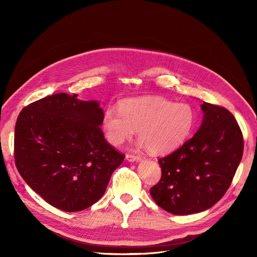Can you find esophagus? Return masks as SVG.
<instances>
[{
	"mask_svg": "<svg viewBox=\"0 0 257 257\" xmlns=\"http://www.w3.org/2000/svg\"><path fill=\"white\" fill-rule=\"evenodd\" d=\"M125 160H126L127 162H138V161H141V158L137 157V155L126 154V155H125Z\"/></svg>",
	"mask_w": 257,
	"mask_h": 257,
	"instance_id": "obj_1",
	"label": "esophagus"
}]
</instances>
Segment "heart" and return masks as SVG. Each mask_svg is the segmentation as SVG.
<instances>
[{
	"instance_id": "b5f03b06",
	"label": "heart",
	"mask_w": 257,
	"mask_h": 257,
	"mask_svg": "<svg viewBox=\"0 0 257 257\" xmlns=\"http://www.w3.org/2000/svg\"><path fill=\"white\" fill-rule=\"evenodd\" d=\"M196 114L188 103H174L163 96L125 99L119 110L108 108L102 119L107 142L119 147L135 134L136 146L149 148L154 154H165L180 147L194 127Z\"/></svg>"
}]
</instances>
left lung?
Here are the masks:
<instances>
[{
	"instance_id": "obj_1",
	"label": "left lung",
	"mask_w": 257,
	"mask_h": 257,
	"mask_svg": "<svg viewBox=\"0 0 257 257\" xmlns=\"http://www.w3.org/2000/svg\"><path fill=\"white\" fill-rule=\"evenodd\" d=\"M203 121L182 147L158 162L160 182L152 186L153 200L167 212H203L226 193L242 159L243 138L227 109L203 102Z\"/></svg>"
}]
</instances>
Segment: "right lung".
Segmentation results:
<instances>
[{
  "instance_id": "1",
  "label": "right lung",
  "mask_w": 257,
  "mask_h": 257,
  "mask_svg": "<svg viewBox=\"0 0 257 257\" xmlns=\"http://www.w3.org/2000/svg\"><path fill=\"white\" fill-rule=\"evenodd\" d=\"M58 93L23 108L15 127V162L23 180L66 212L102 198L124 155L108 144L98 100Z\"/></svg>"
}]
</instances>
